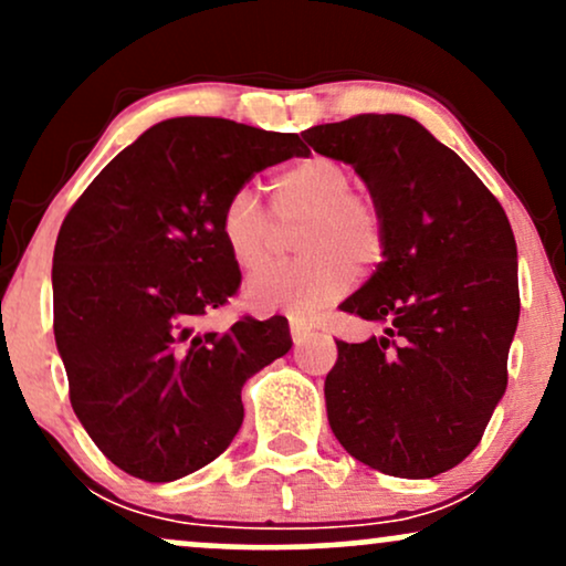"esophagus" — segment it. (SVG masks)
Returning <instances> with one entry per match:
<instances>
[{"label":"esophagus","mask_w":566,"mask_h":566,"mask_svg":"<svg viewBox=\"0 0 566 566\" xmlns=\"http://www.w3.org/2000/svg\"><path fill=\"white\" fill-rule=\"evenodd\" d=\"M314 329H316V324L311 319H303V316H290V333L295 343H303L305 335H311Z\"/></svg>","instance_id":"obj_1"}]
</instances>
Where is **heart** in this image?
<instances>
[{
    "label": "heart",
    "instance_id": "1",
    "mask_svg": "<svg viewBox=\"0 0 566 566\" xmlns=\"http://www.w3.org/2000/svg\"><path fill=\"white\" fill-rule=\"evenodd\" d=\"M354 172L346 161L311 154L292 161L271 180L274 218L250 188H237L220 210L218 229L231 261L255 274L275 256V224L304 220L296 245L304 255L295 264L266 270L247 284L255 311L311 314L354 287L360 265H375L386 252V216L369 191L350 188ZM277 222L274 224L273 220Z\"/></svg>",
    "mask_w": 566,
    "mask_h": 566
}]
</instances>
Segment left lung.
Wrapping results in <instances>:
<instances>
[{
    "label": "left lung",
    "mask_w": 566,
    "mask_h": 566,
    "mask_svg": "<svg viewBox=\"0 0 566 566\" xmlns=\"http://www.w3.org/2000/svg\"><path fill=\"white\" fill-rule=\"evenodd\" d=\"M303 138L354 165L386 216L382 261L340 303L386 335L335 340L329 426L369 469L431 479L476 450L509 386L522 308L511 223L476 172L409 116L359 114Z\"/></svg>",
    "instance_id": "8db88e82"
}]
</instances>
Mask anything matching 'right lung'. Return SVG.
<instances>
[{
  "instance_id": "obj_1",
  "label": "right lung",
  "mask_w": 566,
  "mask_h": 566,
  "mask_svg": "<svg viewBox=\"0 0 566 566\" xmlns=\"http://www.w3.org/2000/svg\"><path fill=\"white\" fill-rule=\"evenodd\" d=\"M308 148L216 116L154 125L103 167L63 220L53 255V329L69 399L114 465L175 482L212 463L242 426L247 378L292 346L284 316L199 322L242 274L218 218L265 167Z\"/></svg>"
}]
</instances>
